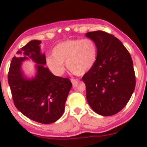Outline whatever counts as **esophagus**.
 <instances>
[{"label": "esophagus", "mask_w": 147, "mask_h": 147, "mask_svg": "<svg viewBox=\"0 0 147 147\" xmlns=\"http://www.w3.org/2000/svg\"><path fill=\"white\" fill-rule=\"evenodd\" d=\"M78 82V79H71V82L72 84H75L76 82Z\"/></svg>", "instance_id": "obj_1"}]
</instances>
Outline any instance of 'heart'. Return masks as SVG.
I'll list each match as a JSON object with an SVG mask.
<instances>
[{
	"label": "heart",
	"mask_w": 147,
	"mask_h": 147,
	"mask_svg": "<svg viewBox=\"0 0 147 147\" xmlns=\"http://www.w3.org/2000/svg\"><path fill=\"white\" fill-rule=\"evenodd\" d=\"M52 56L45 59V63L52 74L63 75L67 68L77 75H84L95 65L98 49L95 41L90 38L70 39L57 44L52 49Z\"/></svg>",
	"instance_id": "b5f03b06"
}]
</instances>
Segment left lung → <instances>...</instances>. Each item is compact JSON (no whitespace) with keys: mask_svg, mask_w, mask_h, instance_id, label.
<instances>
[{"mask_svg":"<svg viewBox=\"0 0 147 147\" xmlns=\"http://www.w3.org/2000/svg\"><path fill=\"white\" fill-rule=\"evenodd\" d=\"M98 49L97 61L82 80L86 84V99L97 114L111 116L126 105L136 87L132 59L122 43L103 31L86 34Z\"/></svg>","mask_w":147,"mask_h":147,"instance_id":"8db88e82","label":"left lung"}]
</instances>
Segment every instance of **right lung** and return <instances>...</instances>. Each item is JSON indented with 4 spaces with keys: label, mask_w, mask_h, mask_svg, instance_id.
Masks as SVG:
<instances>
[{
    "label": "right lung",
    "mask_w": 147,
    "mask_h": 147,
    "mask_svg": "<svg viewBox=\"0 0 147 147\" xmlns=\"http://www.w3.org/2000/svg\"><path fill=\"white\" fill-rule=\"evenodd\" d=\"M41 43L32 40L16 52L10 64L8 83L16 109L32 120L47 124L63 115L72 83L70 79L54 75L44 66L45 55ZM27 60L35 63V75L31 78L22 68Z\"/></svg>",
    "instance_id": "right-lung-1"
}]
</instances>
